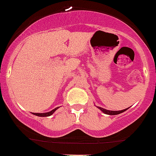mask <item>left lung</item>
Segmentation results:
<instances>
[{
	"label": "left lung",
	"mask_w": 156,
	"mask_h": 156,
	"mask_svg": "<svg viewBox=\"0 0 156 156\" xmlns=\"http://www.w3.org/2000/svg\"><path fill=\"white\" fill-rule=\"evenodd\" d=\"M97 107H98L100 110H101L102 112L104 113V114H108V115H117V114H121V113L125 112L127 109H128V108L123 109V110H121V111H109V110H106V109H105V108H101V107H99V106H97Z\"/></svg>",
	"instance_id": "1"
}]
</instances>
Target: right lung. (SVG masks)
I'll return each instance as SVG.
<instances>
[{
    "instance_id": "right-lung-1",
    "label": "right lung",
    "mask_w": 156,
    "mask_h": 156,
    "mask_svg": "<svg viewBox=\"0 0 156 156\" xmlns=\"http://www.w3.org/2000/svg\"><path fill=\"white\" fill-rule=\"evenodd\" d=\"M58 108H59V107H57V108L53 109V110L51 111V112H46V113H32V114H34V115H36V116H38V117H49V116L52 115V114H53V113H54Z\"/></svg>"
}]
</instances>
